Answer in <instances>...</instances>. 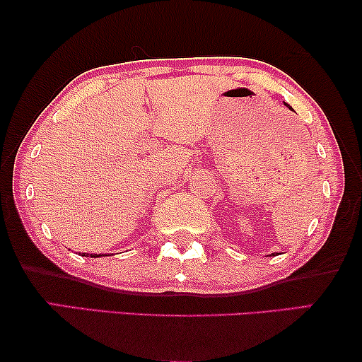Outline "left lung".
<instances>
[{
    "label": "left lung",
    "instance_id": "obj_1",
    "mask_svg": "<svg viewBox=\"0 0 362 362\" xmlns=\"http://www.w3.org/2000/svg\"><path fill=\"white\" fill-rule=\"evenodd\" d=\"M285 105H286V107H288V108H290V105H288V103H285ZM272 255H275V254H272Z\"/></svg>",
    "mask_w": 362,
    "mask_h": 362
}]
</instances>
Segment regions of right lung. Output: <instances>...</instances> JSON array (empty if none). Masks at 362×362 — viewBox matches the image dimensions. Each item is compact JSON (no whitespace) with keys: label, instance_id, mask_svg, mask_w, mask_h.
Instances as JSON below:
<instances>
[{"label":"right lung","instance_id":"add662e5","mask_svg":"<svg viewBox=\"0 0 362 362\" xmlns=\"http://www.w3.org/2000/svg\"><path fill=\"white\" fill-rule=\"evenodd\" d=\"M83 257H88V254H83ZM90 257H100V254H90Z\"/></svg>","mask_w":362,"mask_h":362}]
</instances>
